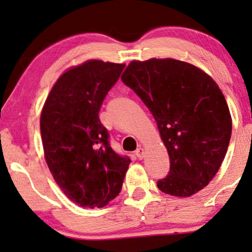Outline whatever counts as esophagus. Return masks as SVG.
<instances>
[{"mask_svg": "<svg viewBox=\"0 0 252 252\" xmlns=\"http://www.w3.org/2000/svg\"><path fill=\"white\" fill-rule=\"evenodd\" d=\"M135 154H136V157L138 158L139 160H142L144 157H145V152H144V149L143 147H138V149L136 150V152H135Z\"/></svg>", "mask_w": 252, "mask_h": 252, "instance_id": "obj_1", "label": "esophagus"}]
</instances>
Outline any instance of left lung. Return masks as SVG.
<instances>
[{"instance_id": "1", "label": "left lung", "mask_w": 252, "mask_h": 252, "mask_svg": "<svg viewBox=\"0 0 252 252\" xmlns=\"http://www.w3.org/2000/svg\"><path fill=\"white\" fill-rule=\"evenodd\" d=\"M122 82L133 90L158 124L170 160L162 192L189 197L210 183L226 156L231 117L217 83L187 62L132 61Z\"/></svg>"}]
</instances>
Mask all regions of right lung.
I'll use <instances>...</instances> for the list:
<instances>
[{"label": "right lung", "instance_id": "add662e5", "mask_svg": "<svg viewBox=\"0 0 252 252\" xmlns=\"http://www.w3.org/2000/svg\"><path fill=\"white\" fill-rule=\"evenodd\" d=\"M124 64L91 60L68 70L43 106L40 130L46 162L65 196L83 207H103L122 189L130 158L109 144L99 112Z\"/></svg>", "mask_w": 252, "mask_h": 252}]
</instances>
